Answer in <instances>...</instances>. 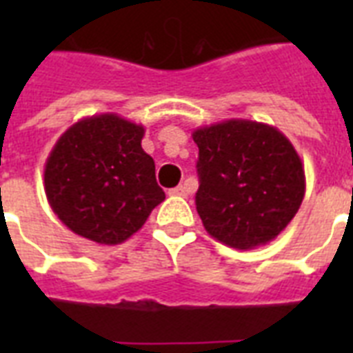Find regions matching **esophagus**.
I'll return each mask as SVG.
<instances>
[{
    "label": "esophagus",
    "instance_id": "esophagus-1",
    "mask_svg": "<svg viewBox=\"0 0 353 353\" xmlns=\"http://www.w3.org/2000/svg\"><path fill=\"white\" fill-rule=\"evenodd\" d=\"M168 194H170V196H181V198H185V196L188 194V188L185 187V185H177V187L172 188Z\"/></svg>",
    "mask_w": 353,
    "mask_h": 353
}]
</instances>
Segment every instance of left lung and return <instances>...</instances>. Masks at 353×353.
I'll return each instance as SVG.
<instances>
[{
  "label": "left lung",
  "mask_w": 353,
  "mask_h": 353,
  "mask_svg": "<svg viewBox=\"0 0 353 353\" xmlns=\"http://www.w3.org/2000/svg\"><path fill=\"white\" fill-rule=\"evenodd\" d=\"M205 231L234 249L265 245L284 231L306 192L295 146L274 126L229 119L194 130Z\"/></svg>",
  "instance_id": "8db88e82"
}]
</instances>
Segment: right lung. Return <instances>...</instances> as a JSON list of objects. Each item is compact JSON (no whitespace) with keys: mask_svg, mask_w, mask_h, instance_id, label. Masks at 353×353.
<instances>
[{"mask_svg":"<svg viewBox=\"0 0 353 353\" xmlns=\"http://www.w3.org/2000/svg\"><path fill=\"white\" fill-rule=\"evenodd\" d=\"M144 126L102 113L60 135L43 168L47 201L74 234L117 245L165 199L155 163L141 146Z\"/></svg>","mask_w":353,"mask_h":353,"instance_id":"obj_1","label":"right lung"}]
</instances>
